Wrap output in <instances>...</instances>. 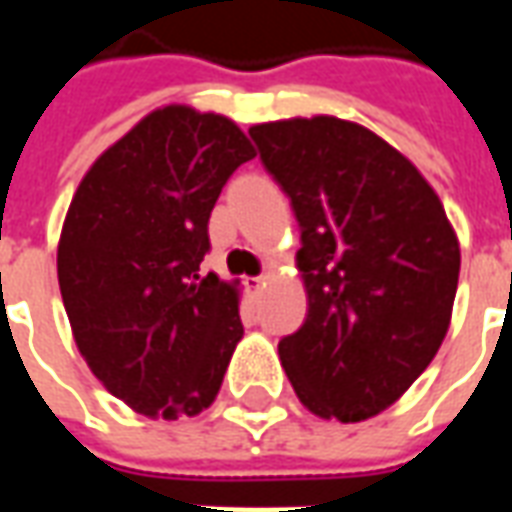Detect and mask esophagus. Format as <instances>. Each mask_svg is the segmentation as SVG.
Returning a JSON list of instances; mask_svg holds the SVG:
<instances>
[{
  "label": "esophagus",
  "instance_id": "esophagus-1",
  "mask_svg": "<svg viewBox=\"0 0 512 512\" xmlns=\"http://www.w3.org/2000/svg\"><path fill=\"white\" fill-rule=\"evenodd\" d=\"M263 285H266V277H263V274H260V277H252V279H246V288L249 290H263Z\"/></svg>",
  "mask_w": 512,
  "mask_h": 512
}]
</instances>
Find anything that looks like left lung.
<instances>
[{
	"instance_id": "8db88e82",
	"label": "left lung",
	"mask_w": 512,
	"mask_h": 512,
	"mask_svg": "<svg viewBox=\"0 0 512 512\" xmlns=\"http://www.w3.org/2000/svg\"><path fill=\"white\" fill-rule=\"evenodd\" d=\"M301 227L307 318L279 359L312 414L376 417L433 362L450 329L461 249L403 153L340 117L249 128Z\"/></svg>"
}]
</instances>
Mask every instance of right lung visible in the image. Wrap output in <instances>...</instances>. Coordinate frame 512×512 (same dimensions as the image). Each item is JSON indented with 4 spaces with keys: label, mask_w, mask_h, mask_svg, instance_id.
Instances as JSON below:
<instances>
[{
    "label": "right lung",
    "mask_w": 512,
    "mask_h": 512,
    "mask_svg": "<svg viewBox=\"0 0 512 512\" xmlns=\"http://www.w3.org/2000/svg\"><path fill=\"white\" fill-rule=\"evenodd\" d=\"M249 158L233 120L164 106L101 153L73 194L57 249L73 340L145 417L211 406L244 337L238 288L202 277L200 263L213 205Z\"/></svg>",
    "instance_id": "obj_1"
}]
</instances>
